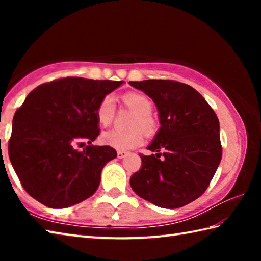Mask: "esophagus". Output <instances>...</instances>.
Returning a JSON list of instances; mask_svg holds the SVG:
<instances>
[{
  "label": "esophagus",
  "instance_id": "esophagus-1",
  "mask_svg": "<svg viewBox=\"0 0 261 261\" xmlns=\"http://www.w3.org/2000/svg\"><path fill=\"white\" fill-rule=\"evenodd\" d=\"M126 155H127L126 152H122V151H118L117 152V158L118 159H124Z\"/></svg>",
  "mask_w": 261,
  "mask_h": 261
}]
</instances>
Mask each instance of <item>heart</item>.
<instances>
[{
  "label": "heart",
  "mask_w": 261,
  "mask_h": 261,
  "mask_svg": "<svg viewBox=\"0 0 261 261\" xmlns=\"http://www.w3.org/2000/svg\"><path fill=\"white\" fill-rule=\"evenodd\" d=\"M123 102L135 113L129 126L131 130H110L101 136V141L117 151H129L143 143V130L146 136H152L156 131V122L151 115L153 103L146 95L140 93H126L123 95ZM115 115V102L112 95H106L96 107V120L101 126L112 124Z\"/></svg>",
  "instance_id": "b5f03b06"
}]
</instances>
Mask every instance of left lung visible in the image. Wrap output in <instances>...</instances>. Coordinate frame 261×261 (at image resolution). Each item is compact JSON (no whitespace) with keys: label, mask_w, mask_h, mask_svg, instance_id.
I'll list each match as a JSON object with an SVG mask.
<instances>
[{"label":"left lung","mask_w":261,"mask_h":261,"mask_svg":"<svg viewBox=\"0 0 261 261\" xmlns=\"http://www.w3.org/2000/svg\"><path fill=\"white\" fill-rule=\"evenodd\" d=\"M130 85L154 101L161 124L147 146L156 154H139L143 163L131 176V188L162 208L188 205L206 191L222 158L218 116L187 84L147 79Z\"/></svg>","instance_id":"left-lung-1"}]
</instances>
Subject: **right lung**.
I'll use <instances>...</instances> for the list:
<instances>
[{"label":"right lung","mask_w":261,"mask_h":261,"mask_svg":"<svg viewBox=\"0 0 261 261\" xmlns=\"http://www.w3.org/2000/svg\"><path fill=\"white\" fill-rule=\"evenodd\" d=\"M123 81L60 78L35 87L17 109L8 151L31 197L50 208H65L90 198L101 170L117 156L109 146L91 145L99 136L96 107ZM87 141L82 152L74 146Z\"/></svg>","instance_id":"1"}]
</instances>
